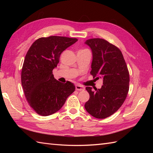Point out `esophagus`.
<instances>
[{
    "instance_id": "34e87169",
    "label": "esophagus",
    "mask_w": 153,
    "mask_h": 153,
    "mask_svg": "<svg viewBox=\"0 0 153 153\" xmlns=\"http://www.w3.org/2000/svg\"><path fill=\"white\" fill-rule=\"evenodd\" d=\"M76 89L77 91H83L84 89H85V88H84V87L80 85H76Z\"/></svg>"
}]
</instances>
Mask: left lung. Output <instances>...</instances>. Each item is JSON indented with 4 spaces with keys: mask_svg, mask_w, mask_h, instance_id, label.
<instances>
[{
    "mask_svg": "<svg viewBox=\"0 0 153 153\" xmlns=\"http://www.w3.org/2000/svg\"><path fill=\"white\" fill-rule=\"evenodd\" d=\"M85 44L93 53L90 74L96 79L101 77L100 89L86 87L90 98L85 108L96 118L103 119L112 115L123 105L129 91V74L121 51L103 39L93 38Z\"/></svg>",
    "mask_w": 153,
    "mask_h": 153,
    "instance_id": "1",
    "label": "left lung"
}]
</instances>
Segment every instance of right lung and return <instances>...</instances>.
<instances>
[{
	"mask_svg": "<svg viewBox=\"0 0 153 153\" xmlns=\"http://www.w3.org/2000/svg\"><path fill=\"white\" fill-rule=\"evenodd\" d=\"M77 41L61 36L41 37L29 48L22 69V85L29 105L38 114L56 112L75 91L72 83H62L55 79L53 70L61 53Z\"/></svg>",
	"mask_w": 153,
	"mask_h": 153,
	"instance_id": "add662e5",
	"label": "right lung"
}]
</instances>
